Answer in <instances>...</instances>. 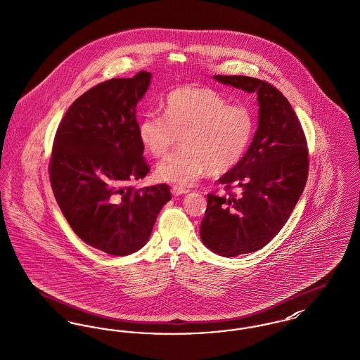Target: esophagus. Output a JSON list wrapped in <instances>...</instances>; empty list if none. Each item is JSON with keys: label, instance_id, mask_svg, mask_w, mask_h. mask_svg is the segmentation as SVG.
Returning a JSON list of instances; mask_svg holds the SVG:
<instances>
[{"label": "esophagus", "instance_id": "34e87169", "mask_svg": "<svg viewBox=\"0 0 360 360\" xmlns=\"http://www.w3.org/2000/svg\"><path fill=\"white\" fill-rule=\"evenodd\" d=\"M171 193H172L174 195H181V194H186V193H189V189H186V188H181V186H174V188L171 189Z\"/></svg>", "mask_w": 360, "mask_h": 360}]
</instances>
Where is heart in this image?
I'll use <instances>...</instances> for the list:
<instances>
[{"mask_svg": "<svg viewBox=\"0 0 360 360\" xmlns=\"http://www.w3.org/2000/svg\"><path fill=\"white\" fill-rule=\"evenodd\" d=\"M165 115L146 112L137 121V136L153 158L165 156L182 136L184 149L156 167V178L191 186L210 171L220 175L235 169L255 133L253 111L210 86H178L165 98Z\"/></svg>", "mask_w": 360, "mask_h": 360, "instance_id": "1", "label": "heart"}]
</instances>
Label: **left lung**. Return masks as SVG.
<instances>
[{"label": "left lung", "mask_w": 360, "mask_h": 360, "mask_svg": "<svg viewBox=\"0 0 360 360\" xmlns=\"http://www.w3.org/2000/svg\"><path fill=\"white\" fill-rule=\"evenodd\" d=\"M213 79L255 92L259 106L253 141L242 162L219 179L224 191L208 194L200 226L208 249L235 257L262 249L284 227L306 186L309 149L294 108L276 86L249 76Z\"/></svg>", "instance_id": "left-lung-1"}]
</instances>
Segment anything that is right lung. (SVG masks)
Returning a JSON list of instances; mask_svg holds the SVG:
<instances>
[{
  "label": "right lung",
  "instance_id": "add662e5",
  "mask_svg": "<svg viewBox=\"0 0 360 360\" xmlns=\"http://www.w3.org/2000/svg\"><path fill=\"white\" fill-rule=\"evenodd\" d=\"M149 80L141 70L88 89L68 108L51 149L49 175L65 219L86 245L111 255L141 249L171 200L166 184L130 185L150 169L136 120Z\"/></svg>",
  "mask_w": 360,
  "mask_h": 360
}]
</instances>
